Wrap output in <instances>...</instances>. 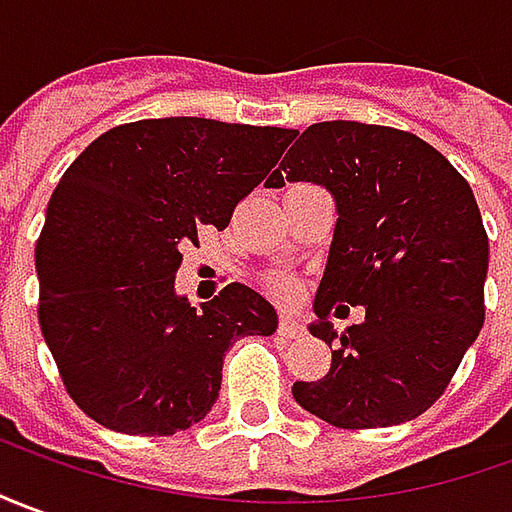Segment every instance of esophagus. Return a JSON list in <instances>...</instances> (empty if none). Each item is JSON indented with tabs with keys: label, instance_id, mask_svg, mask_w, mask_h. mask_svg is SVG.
<instances>
[{
	"label": "esophagus",
	"instance_id": "1",
	"mask_svg": "<svg viewBox=\"0 0 512 512\" xmlns=\"http://www.w3.org/2000/svg\"><path fill=\"white\" fill-rule=\"evenodd\" d=\"M278 331H281V334H287V337H301L306 329H303V323L298 320V317L284 315L281 317V323H278Z\"/></svg>",
	"mask_w": 512,
	"mask_h": 512
}]
</instances>
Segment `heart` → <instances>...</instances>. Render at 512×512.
<instances>
[{
    "label": "heart",
    "instance_id": "obj_1",
    "mask_svg": "<svg viewBox=\"0 0 512 512\" xmlns=\"http://www.w3.org/2000/svg\"><path fill=\"white\" fill-rule=\"evenodd\" d=\"M270 287H273V292L281 295V298H295V295H298V281L290 276H273L270 278Z\"/></svg>",
    "mask_w": 512,
    "mask_h": 512
}]
</instances>
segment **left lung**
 Listing matches in <instances>:
<instances>
[{
  "label": "left lung",
  "instance_id": "left-lung-1",
  "mask_svg": "<svg viewBox=\"0 0 512 512\" xmlns=\"http://www.w3.org/2000/svg\"><path fill=\"white\" fill-rule=\"evenodd\" d=\"M284 178L326 186L340 214L309 329L331 368L292 396L340 429L418 418L485 323L488 234L471 186L415 133L343 119L303 130L267 186ZM340 302L365 305L366 320L337 338Z\"/></svg>",
  "mask_w": 512,
  "mask_h": 512
}]
</instances>
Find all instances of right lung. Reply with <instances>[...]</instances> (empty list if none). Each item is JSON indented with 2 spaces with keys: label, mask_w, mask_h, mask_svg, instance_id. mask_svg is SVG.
Instances as JSON below:
<instances>
[{
  "label": "right lung",
  "mask_w": 512,
  "mask_h": 512,
  "mask_svg": "<svg viewBox=\"0 0 512 512\" xmlns=\"http://www.w3.org/2000/svg\"><path fill=\"white\" fill-rule=\"evenodd\" d=\"M295 130L200 116L102 133L63 172L35 242L38 323L61 382L91 421L167 438L206 418L228 345L278 326L245 284L189 306L175 295L183 245L228 228Z\"/></svg>",
  "instance_id": "1"
}]
</instances>
